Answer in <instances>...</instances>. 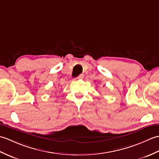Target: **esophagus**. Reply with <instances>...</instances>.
Segmentation results:
<instances>
[{"instance_id": "esophagus-1", "label": "esophagus", "mask_w": 159, "mask_h": 159, "mask_svg": "<svg viewBox=\"0 0 159 159\" xmlns=\"http://www.w3.org/2000/svg\"><path fill=\"white\" fill-rule=\"evenodd\" d=\"M84 77V74H80V75L77 77V79H78V80H80V79H82Z\"/></svg>"}]
</instances>
